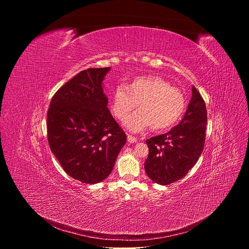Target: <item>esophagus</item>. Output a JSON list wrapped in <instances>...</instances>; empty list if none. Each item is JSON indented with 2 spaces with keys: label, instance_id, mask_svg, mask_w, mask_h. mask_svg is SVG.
<instances>
[{
  "label": "esophagus",
  "instance_id": "1",
  "mask_svg": "<svg viewBox=\"0 0 249 249\" xmlns=\"http://www.w3.org/2000/svg\"><path fill=\"white\" fill-rule=\"evenodd\" d=\"M127 140H128L129 143H136V142H137V138L133 137L132 135H128L127 136Z\"/></svg>",
  "mask_w": 249,
  "mask_h": 249
}]
</instances>
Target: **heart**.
<instances>
[{
	"label": "heart",
	"instance_id": "1",
	"mask_svg": "<svg viewBox=\"0 0 249 249\" xmlns=\"http://www.w3.org/2000/svg\"><path fill=\"white\" fill-rule=\"evenodd\" d=\"M139 103L140 110L125 120L132 132H141L151 126L165 130L181 117L185 108L182 92L159 76H142L133 79L127 87L119 85L112 95V111L123 120Z\"/></svg>",
	"mask_w": 249,
	"mask_h": 249
}]
</instances>
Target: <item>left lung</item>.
I'll list each match as a JSON object with an SVG mask.
<instances>
[{
    "instance_id": "obj_1",
    "label": "left lung",
    "mask_w": 249,
    "mask_h": 249,
    "mask_svg": "<svg viewBox=\"0 0 249 249\" xmlns=\"http://www.w3.org/2000/svg\"><path fill=\"white\" fill-rule=\"evenodd\" d=\"M206 104L195 87L184 117L165 134L146 141L149 156L145 170L150 178L160 185L181 179L201 156L206 136Z\"/></svg>"
}]
</instances>
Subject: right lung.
Returning <instances> with one entry per match:
<instances>
[{"label":"right lung","mask_w":249,"mask_h":249,"mask_svg":"<svg viewBox=\"0 0 249 249\" xmlns=\"http://www.w3.org/2000/svg\"><path fill=\"white\" fill-rule=\"evenodd\" d=\"M110 67L88 69L60 88L47 113L50 149L65 172L83 183L104 180L126 144L107 108L102 81Z\"/></svg>","instance_id":"1"}]
</instances>
